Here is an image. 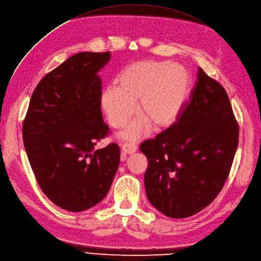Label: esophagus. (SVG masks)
I'll return each instance as SVG.
<instances>
[{"instance_id":"34e87169","label":"esophagus","mask_w":261,"mask_h":261,"mask_svg":"<svg viewBox=\"0 0 261 261\" xmlns=\"http://www.w3.org/2000/svg\"><path fill=\"white\" fill-rule=\"evenodd\" d=\"M137 150H138V147H137V145H134V144L126 143V144H122V146H121V154L122 155L134 153Z\"/></svg>"}]
</instances>
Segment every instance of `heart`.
<instances>
[{
  "mask_svg": "<svg viewBox=\"0 0 261 261\" xmlns=\"http://www.w3.org/2000/svg\"><path fill=\"white\" fill-rule=\"evenodd\" d=\"M191 75L180 64L152 60L135 62L117 77V87L108 86L100 97V103L112 128L126 124L137 111L139 100L141 117L122 132V138L138 141L154 124L164 130L179 120L188 105Z\"/></svg>",
  "mask_w": 261,
  "mask_h": 261,
  "instance_id": "b5f03b06",
  "label": "heart"
}]
</instances>
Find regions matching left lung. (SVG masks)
Listing matches in <instances>:
<instances>
[{
    "label": "left lung",
    "mask_w": 261,
    "mask_h": 261,
    "mask_svg": "<svg viewBox=\"0 0 261 261\" xmlns=\"http://www.w3.org/2000/svg\"><path fill=\"white\" fill-rule=\"evenodd\" d=\"M238 143L227 93L199 67L179 120L140 145L148 159L145 189L151 205L172 219L206 208L228 178Z\"/></svg>",
    "instance_id": "left-lung-1"
}]
</instances>
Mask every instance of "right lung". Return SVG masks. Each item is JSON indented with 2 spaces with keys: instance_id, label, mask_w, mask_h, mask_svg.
Segmentation results:
<instances>
[{
  "instance_id": "right-lung-1",
  "label": "right lung",
  "mask_w": 261,
  "mask_h": 261,
  "mask_svg": "<svg viewBox=\"0 0 261 261\" xmlns=\"http://www.w3.org/2000/svg\"><path fill=\"white\" fill-rule=\"evenodd\" d=\"M110 58V51L70 56L42 77L23 120L24 148L37 182L67 211H84L102 200L119 165L117 144L94 150L110 132L97 74Z\"/></svg>"
}]
</instances>
